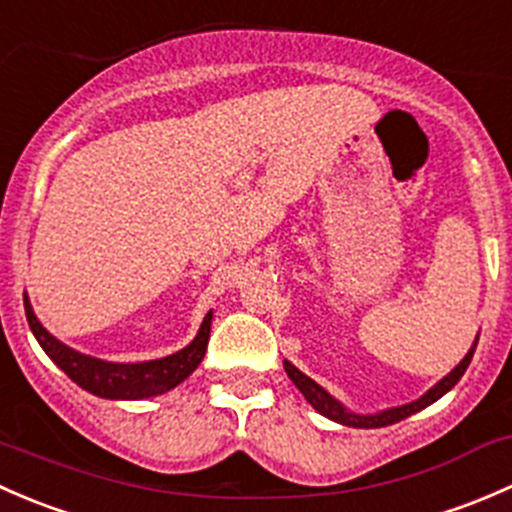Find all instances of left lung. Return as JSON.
Instances as JSON below:
<instances>
[{"label":"left lung","instance_id":"left-lung-1","mask_svg":"<svg viewBox=\"0 0 512 512\" xmlns=\"http://www.w3.org/2000/svg\"><path fill=\"white\" fill-rule=\"evenodd\" d=\"M476 347H478V337H476V342H473V347L468 349V354L461 359V364H458L456 369L448 371V374L443 376L438 384H433L431 389H428L423 396H418L416 401H411V404H404V406H394V409L376 411V414H356V411L347 409L342 401L334 399V396L329 394L327 389H322L317 381L309 379L307 374H302V371H299L297 366H294L292 361H287V359H285V371H287L289 379H292V384L297 386L299 391H302L304 399L312 404V409L317 411V414L327 416L329 421H337V423H342V426H352V428H384V426H391V423L404 421V418L418 414V411L426 409V406L436 404V401L441 399L443 394H448V391H451L453 386L461 381V376L466 374V369H468V364H471Z\"/></svg>","mask_w":512,"mask_h":512}]
</instances>
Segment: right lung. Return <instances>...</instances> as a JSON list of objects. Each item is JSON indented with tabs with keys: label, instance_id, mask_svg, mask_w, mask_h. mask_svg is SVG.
I'll use <instances>...</instances> for the list:
<instances>
[{
	"label": "right lung",
	"instance_id": "add662e5",
	"mask_svg": "<svg viewBox=\"0 0 512 512\" xmlns=\"http://www.w3.org/2000/svg\"><path fill=\"white\" fill-rule=\"evenodd\" d=\"M24 312H27V322L32 334L44 349L46 356L69 376L74 384L89 394L98 396V399H111V401H141L151 399V396H160L165 391L175 389L183 384L198 364L203 361L205 349H208L210 339V324H213V309L205 314L203 324H200L198 334L188 347L180 352L163 356V359L151 361H136V364H118V361L96 359L91 354H81L76 349L66 347L64 342L54 337L44 324L36 319L32 302H29L27 292H24Z\"/></svg>",
	"mask_w": 512,
	"mask_h": 512
}]
</instances>
